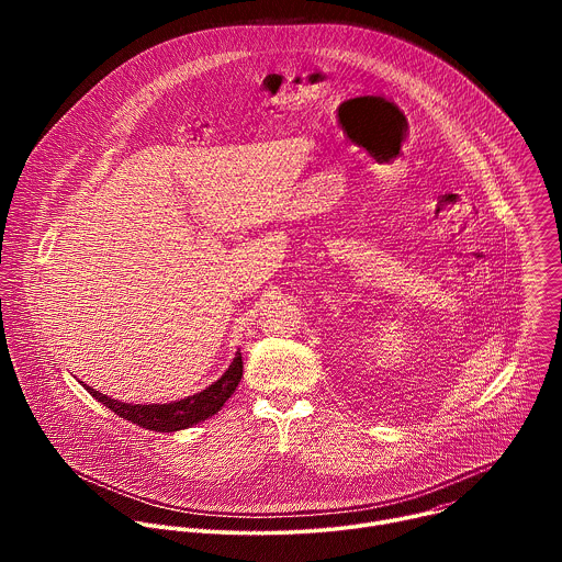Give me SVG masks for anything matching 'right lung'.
I'll list each match as a JSON object with an SVG mask.
<instances>
[{
    "label": "right lung",
    "mask_w": 562,
    "mask_h": 562,
    "mask_svg": "<svg viewBox=\"0 0 562 562\" xmlns=\"http://www.w3.org/2000/svg\"><path fill=\"white\" fill-rule=\"evenodd\" d=\"M239 380H243V356H239V351H237L231 367L224 371V375L217 382H213L211 386H206L204 391H200L195 395L176 400V403H169V405L120 403V400L109 397L106 393H100L85 382L82 384L98 400V403H102L104 407L115 412L120 418L131 420L150 431L169 434V431H180V429L193 427V425L215 416L224 407V403L231 397V393L235 391Z\"/></svg>",
    "instance_id": "obj_1"
}]
</instances>
